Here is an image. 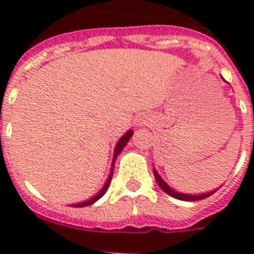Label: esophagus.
I'll use <instances>...</instances> for the list:
<instances>
[{
	"label": "esophagus",
	"mask_w": 254,
	"mask_h": 254,
	"mask_svg": "<svg viewBox=\"0 0 254 254\" xmlns=\"http://www.w3.org/2000/svg\"><path fill=\"white\" fill-rule=\"evenodd\" d=\"M149 120L150 118L146 114H140L138 117H136V121H134V122H136V125H137L138 127H142V126H145L149 122Z\"/></svg>",
	"instance_id": "esophagus-1"
}]
</instances>
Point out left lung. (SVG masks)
Listing matches in <instances>:
<instances>
[{"instance_id":"left-lung-1","label":"left lung","mask_w":254,"mask_h":254,"mask_svg":"<svg viewBox=\"0 0 254 254\" xmlns=\"http://www.w3.org/2000/svg\"><path fill=\"white\" fill-rule=\"evenodd\" d=\"M154 177H155V179H156V183L159 185V187H160L161 190L165 192V193H168L169 196L174 197V198H177V199H182V201H198V199H203V198H206V197H210L211 194H214L215 192L219 190V188H217V190H210V192H205V193H199V194L182 193V192H178V190H173V188L168 185L167 182L161 178L160 174L156 172V169H155V168H154Z\"/></svg>"}]
</instances>
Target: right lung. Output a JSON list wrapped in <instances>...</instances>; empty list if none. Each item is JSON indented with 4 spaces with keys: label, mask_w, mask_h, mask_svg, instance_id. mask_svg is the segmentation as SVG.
Listing matches in <instances>:
<instances>
[{
    "label": "right lung",
    "mask_w": 254,
    "mask_h": 254,
    "mask_svg": "<svg viewBox=\"0 0 254 254\" xmlns=\"http://www.w3.org/2000/svg\"><path fill=\"white\" fill-rule=\"evenodd\" d=\"M132 134H133V131L132 129H128V131L126 132L125 134H123L122 137L118 140V142L116 143V147H114V154H113V160H112V168H111V172H109V176H108L107 181H105L104 186L102 187V190L98 192L96 194H94L93 197H90L89 199H85V201H82V202H77V203H72V205H69L71 207H85V206H89V205H93L94 202H96L98 199L102 198L103 196H104V193L107 192L108 187H109V185H111V181H112V177H113V168H114V163H116V159L117 156L120 155V152L122 151L123 149H125V146L127 145V142H128L129 140H131Z\"/></svg>",
    "instance_id": "1"
}]
</instances>
